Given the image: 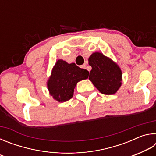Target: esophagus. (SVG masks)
<instances>
[{"mask_svg": "<svg viewBox=\"0 0 156 156\" xmlns=\"http://www.w3.org/2000/svg\"><path fill=\"white\" fill-rule=\"evenodd\" d=\"M81 68H83V69H87V65L86 64H84V65H83L81 66Z\"/></svg>", "mask_w": 156, "mask_h": 156, "instance_id": "34e87169", "label": "esophagus"}]
</instances>
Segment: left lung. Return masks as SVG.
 Wrapping results in <instances>:
<instances>
[{
  "label": "left lung",
  "instance_id": "8db88e82",
  "mask_svg": "<svg viewBox=\"0 0 156 156\" xmlns=\"http://www.w3.org/2000/svg\"><path fill=\"white\" fill-rule=\"evenodd\" d=\"M89 65L92 67L89 79L100 93L115 94L122 84V71L118 65L100 52L91 55Z\"/></svg>",
  "mask_w": 156,
  "mask_h": 156
}]
</instances>
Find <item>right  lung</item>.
I'll return each mask as SVG.
<instances>
[{
  "label": "right lung",
  "mask_w": 156,
  "mask_h": 156,
  "mask_svg": "<svg viewBox=\"0 0 156 156\" xmlns=\"http://www.w3.org/2000/svg\"><path fill=\"white\" fill-rule=\"evenodd\" d=\"M89 72L78 67L75 63L69 64L60 59L52 69L47 81L49 94L57 101L62 102L71 99L79 81L88 78Z\"/></svg>",
  "instance_id": "add662e5"
}]
</instances>
